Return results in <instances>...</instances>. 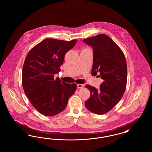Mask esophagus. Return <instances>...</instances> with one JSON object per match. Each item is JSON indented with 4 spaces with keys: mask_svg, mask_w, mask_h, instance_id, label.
<instances>
[{
    "mask_svg": "<svg viewBox=\"0 0 152 152\" xmlns=\"http://www.w3.org/2000/svg\"><path fill=\"white\" fill-rule=\"evenodd\" d=\"M77 88H83L84 87V84H77Z\"/></svg>",
    "mask_w": 152,
    "mask_h": 152,
    "instance_id": "esophagus-1",
    "label": "esophagus"
}]
</instances>
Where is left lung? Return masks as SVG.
Listing matches in <instances>:
<instances>
[{"instance_id":"left-lung-1","label":"left lung","mask_w":152,"mask_h":152,"mask_svg":"<svg viewBox=\"0 0 152 152\" xmlns=\"http://www.w3.org/2000/svg\"><path fill=\"white\" fill-rule=\"evenodd\" d=\"M83 42L93 49L92 75L103 79L99 89L86 86L91 96L85 105L91 112L103 115L113 108L124 94L127 82L126 59L115 42L105 34L84 39Z\"/></svg>"}]
</instances>
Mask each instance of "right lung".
Returning a JSON list of instances; mask_svg holds the SVG:
<instances>
[{
  "label": "right lung",
  "mask_w": 152,
  "mask_h": 152,
  "mask_svg": "<svg viewBox=\"0 0 152 152\" xmlns=\"http://www.w3.org/2000/svg\"><path fill=\"white\" fill-rule=\"evenodd\" d=\"M69 42L45 39L27 54L22 70V86L32 105L41 114L55 116L65 109L76 91V84H67L55 74L60 71L66 52L75 45Z\"/></svg>",
  "instance_id": "1"
}]
</instances>
